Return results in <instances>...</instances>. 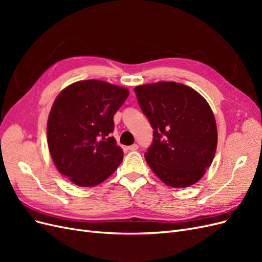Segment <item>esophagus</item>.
I'll list each match as a JSON object with an SVG mask.
<instances>
[{"label": "esophagus", "instance_id": "1", "mask_svg": "<svg viewBox=\"0 0 262 262\" xmlns=\"http://www.w3.org/2000/svg\"><path fill=\"white\" fill-rule=\"evenodd\" d=\"M139 148V145L138 144H132L130 146H128V149L131 150V152H134V150H137Z\"/></svg>", "mask_w": 262, "mask_h": 262}]
</instances>
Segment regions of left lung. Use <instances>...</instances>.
Instances as JSON below:
<instances>
[{"label":"left lung","mask_w":262,"mask_h":262,"mask_svg":"<svg viewBox=\"0 0 262 262\" xmlns=\"http://www.w3.org/2000/svg\"><path fill=\"white\" fill-rule=\"evenodd\" d=\"M154 130L145 160L164 184L186 188L199 181L216 152L217 129L208 101L191 87L158 82L134 89Z\"/></svg>","instance_id":"1"}]
</instances>
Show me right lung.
I'll return each mask as SVG.
<instances>
[{
  "instance_id": "right-lung-1",
  "label": "right lung",
  "mask_w": 262,
  "mask_h": 262,
  "mask_svg": "<svg viewBox=\"0 0 262 262\" xmlns=\"http://www.w3.org/2000/svg\"><path fill=\"white\" fill-rule=\"evenodd\" d=\"M129 96L123 87L87 80L71 84L55 98L47 123L52 161L80 187H94L118 168L123 152L113 133L114 116Z\"/></svg>"
}]
</instances>
